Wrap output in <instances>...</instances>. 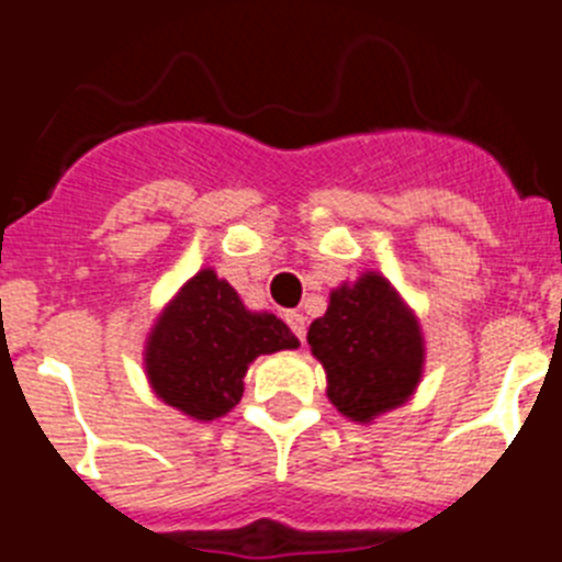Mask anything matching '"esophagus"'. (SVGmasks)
Listing matches in <instances>:
<instances>
[{
  "label": "esophagus",
  "instance_id": "obj_1",
  "mask_svg": "<svg viewBox=\"0 0 562 562\" xmlns=\"http://www.w3.org/2000/svg\"><path fill=\"white\" fill-rule=\"evenodd\" d=\"M284 321H286V326H290V329H292V335H295L297 340L304 342L306 340V321H304V315H301V312H295V310H290V312H284Z\"/></svg>",
  "mask_w": 562,
  "mask_h": 562
}]
</instances>
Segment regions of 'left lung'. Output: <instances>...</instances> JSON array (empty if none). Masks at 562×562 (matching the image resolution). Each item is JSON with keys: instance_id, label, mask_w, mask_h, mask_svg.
I'll return each instance as SVG.
<instances>
[{"instance_id": "left-lung-1", "label": "left lung", "mask_w": 562, "mask_h": 562, "mask_svg": "<svg viewBox=\"0 0 562 562\" xmlns=\"http://www.w3.org/2000/svg\"><path fill=\"white\" fill-rule=\"evenodd\" d=\"M306 340L324 362L331 405L355 422L402 405L422 376L419 324L374 272L331 292L329 310L310 326Z\"/></svg>"}]
</instances>
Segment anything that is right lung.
Instances as JSON below:
<instances>
[{"label":"right lung","mask_w":562,"mask_h":562,"mask_svg":"<svg viewBox=\"0 0 562 562\" xmlns=\"http://www.w3.org/2000/svg\"><path fill=\"white\" fill-rule=\"evenodd\" d=\"M297 337L270 312H247L236 290L202 270L162 312L146 346L154 391L193 419L236 408L258 355L295 349Z\"/></svg>","instance_id":"right-lung-1"}]
</instances>
